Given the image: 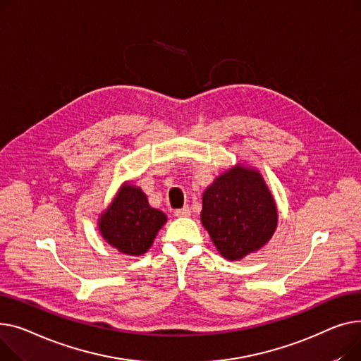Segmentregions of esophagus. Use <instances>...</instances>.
<instances>
[{"label":"esophagus","mask_w":361,"mask_h":361,"mask_svg":"<svg viewBox=\"0 0 361 361\" xmlns=\"http://www.w3.org/2000/svg\"><path fill=\"white\" fill-rule=\"evenodd\" d=\"M175 216L176 217H188V216H190V208L188 205H185L183 208H179L175 211Z\"/></svg>","instance_id":"34e87169"}]
</instances>
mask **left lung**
<instances>
[{
	"label": "left lung",
	"mask_w": 361,
	"mask_h": 361,
	"mask_svg": "<svg viewBox=\"0 0 361 361\" xmlns=\"http://www.w3.org/2000/svg\"><path fill=\"white\" fill-rule=\"evenodd\" d=\"M201 223L228 261L264 247L277 228L279 211L262 173L236 163L219 175L202 194Z\"/></svg>",
	"instance_id": "8db88e82"
}]
</instances>
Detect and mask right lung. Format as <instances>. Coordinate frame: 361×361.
<instances>
[{
	"instance_id": "1",
	"label": "right lung",
	"mask_w": 361,
	"mask_h": 361,
	"mask_svg": "<svg viewBox=\"0 0 361 361\" xmlns=\"http://www.w3.org/2000/svg\"><path fill=\"white\" fill-rule=\"evenodd\" d=\"M166 221L167 216L148 204L140 186L123 182L112 202L99 214L97 227L102 238L118 252L140 257L150 249Z\"/></svg>"
}]
</instances>
